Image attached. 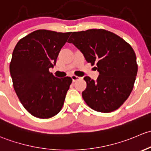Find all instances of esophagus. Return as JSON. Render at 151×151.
<instances>
[{
  "mask_svg": "<svg viewBox=\"0 0 151 151\" xmlns=\"http://www.w3.org/2000/svg\"><path fill=\"white\" fill-rule=\"evenodd\" d=\"M71 78H72V79H73V82L76 81H77V80H78V79L80 78V77H78V76H75V75H73V76H71Z\"/></svg>",
  "mask_w": 151,
  "mask_h": 151,
  "instance_id": "1",
  "label": "esophagus"
}]
</instances>
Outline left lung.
<instances>
[{"label":"left lung","instance_id":"obj_1","mask_svg":"<svg viewBox=\"0 0 151 151\" xmlns=\"http://www.w3.org/2000/svg\"><path fill=\"white\" fill-rule=\"evenodd\" d=\"M94 67L99 75L94 81L83 78L86 88L82 97L89 108L101 113L117 110L131 94L137 73L132 47L123 38L103 29L73 32L68 40Z\"/></svg>","mask_w":151,"mask_h":151}]
</instances>
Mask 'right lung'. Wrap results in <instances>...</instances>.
Returning <instances> with one entry per match:
<instances>
[{
	"instance_id": "right-lung-1",
	"label": "right lung",
	"mask_w": 151,
	"mask_h": 151,
	"mask_svg": "<svg viewBox=\"0 0 151 151\" xmlns=\"http://www.w3.org/2000/svg\"><path fill=\"white\" fill-rule=\"evenodd\" d=\"M69 32L38 29L20 39L12 54L10 73L14 88L24 108L33 116L49 119L60 111L70 77H55L54 68Z\"/></svg>"
}]
</instances>
